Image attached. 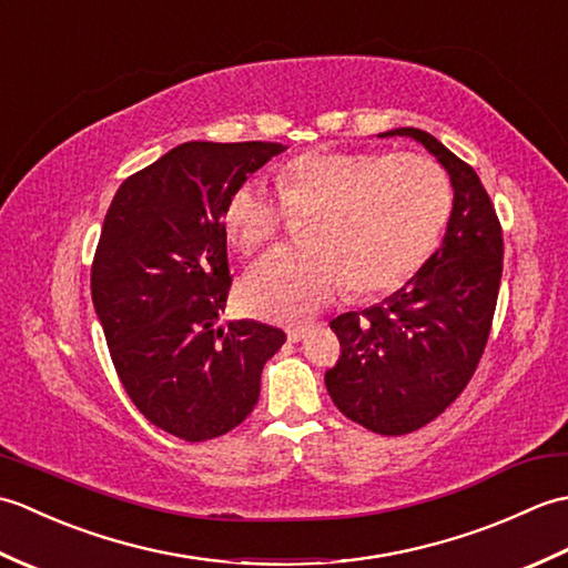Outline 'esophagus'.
<instances>
[{
  "mask_svg": "<svg viewBox=\"0 0 568 568\" xmlns=\"http://www.w3.org/2000/svg\"><path fill=\"white\" fill-rule=\"evenodd\" d=\"M310 332H312V324H295V327H287V339L303 342Z\"/></svg>",
  "mask_w": 568,
  "mask_h": 568,
  "instance_id": "1",
  "label": "esophagus"
}]
</instances>
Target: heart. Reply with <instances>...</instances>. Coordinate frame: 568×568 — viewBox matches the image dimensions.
Wrapping results in <instances>:
<instances>
[{
	"instance_id": "heart-1",
	"label": "heart",
	"mask_w": 568,
	"mask_h": 568,
	"mask_svg": "<svg viewBox=\"0 0 568 568\" xmlns=\"http://www.w3.org/2000/svg\"><path fill=\"white\" fill-rule=\"evenodd\" d=\"M275 185L281 202L261 183H241L222 207L224 232L244 253L268 246L287 212L312 214L307 248L273 251L241 281V305L273 322L317 315L346 283L361 297L403 287L454 212L449 175L417 153L305 151L281 165Z\"/></svg>"
}]
</instances>
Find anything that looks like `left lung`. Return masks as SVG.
I'll return each instance as SVG.
<instances>
[{"mask_svg":"<svg viewBox=\"0 0 568 568\" xmlns=\"http://www.w3.org/2000/svg\"><path fill=\"white\" fill-rule=\"evenodd\" d=\"M422 143L454 187L442 246L400 291L329 327L342 356L324 383L342 413L385 437L439 417L468 385L490 334L503 275V229L474 168L422 129L378 134Z\"/></svg>","mask_w":568,"mask_h":568,"instance_id":"left-lung-1","label":"left lung"}]
</instances>
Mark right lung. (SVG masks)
I'll use <instances>...</instances> for the list:
<instances>
[{"mask_svg": "<svg viewBox=\"0 0 568 568\" xmlns=\"http://www.w3.org/2000/svg\"><path fill=\"white\" fill-rule=\"evenodd\" d=\"M283 143L187 141L126 178L92 261V303L116 376L151 425L207 442L258 403L261 371L285 332L216 327L232 287L222 207Z\"/></svg>", "mask_w": 568, "mask_h": 568, "instance_id": "obj_1", "label": "right lung"}]
</instances>
